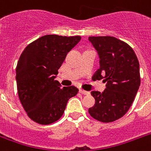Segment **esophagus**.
<instances>
[{"mask_svg":"<svg viewBox=\"0 0 151 151\" xmlns=\"http://www.w3.org/2000/svg\"><path fill=\"white\" fill-rule=\"evenodd\" d=\"M79 92H80V93L84 94V95H88V94H90V93H89V92H88V91L82 90V89H80V90H79Z\"/></svg>","mask_w":151,"mask_h":151,"instance_id":"1","label":"esophagus"}]
</instances>
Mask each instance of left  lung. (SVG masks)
Masks as SVG:
<instances>
[{"label": "left lung", "instance_id": "obj_1", "mask_svg": "<svg viewBox=\"0 0 151 151\" xmlns=\"http://www.w3.org/2000/svg\"><path fill=\"white\" fill-rule=\"evenodd\" d=\"M88 41L96 50L100 68L93 80L104 79L103 93L92 91L95 104L88 109L96 120L109 123L128 111L140 86L139 63L129 45L112 36H90Z\"/></svg>", "mask_w": 151, "mask_h": 151}]
</instances>
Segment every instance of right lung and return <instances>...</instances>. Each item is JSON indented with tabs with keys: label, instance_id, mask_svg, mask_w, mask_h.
I'll return each mask as SVG.
<instances>
[{
	"label": "right lung",
	"instance_id": "add662e5",
	"mask_svg": "<svg viewBox=\"0 0 151 151\" xmlns=\"http://www.w3.org/2000/svg\"><path fill=\"white\" fill-rule=\"evenodd\" d=\"M81 36L47 35L27 45L17 63L18 95L27 116L40 124H50L63 116L75 86L63 87L55 80L68 52Z\"/></svg>",
	"mask_w": 151,
	"mask_h": 151
}]
</instances>
